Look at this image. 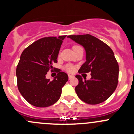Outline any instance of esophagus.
Listing matches in <instances>:
<instances>
[{
    "instance_id": "obj_1",
    "label": "esophagus",
    "mask_w": 134,
    "mask_h": 134,
    "mask_svg": "<svg viewBox=\"0 0 134 134\" xmlns=\"http://www.w3.org/2000/svg\"><path fill=\"white\" fill-rule=\"evenodd\" d=\"M73 78H75V76L72 75H69V79L71 80Z\"/></svg>"
}]
</instances>
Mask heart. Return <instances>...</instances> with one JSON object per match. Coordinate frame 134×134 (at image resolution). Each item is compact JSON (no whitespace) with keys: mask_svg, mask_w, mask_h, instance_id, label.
<instances>
[{"mask_svg":"<svg viewBox=\"0 0 134 134\" xmlns=\"http://www.w3.org/2000/svg\"><path fill=\"white\" fill-rule=\"evenodd\" d=\"M66 69H67L69 72H72V71H74V68L72 66H67V67H66Z\"/></svg>","mask_w":134,"mask_h":134,"instance_id":"1","label":"heart"}]
</instances>
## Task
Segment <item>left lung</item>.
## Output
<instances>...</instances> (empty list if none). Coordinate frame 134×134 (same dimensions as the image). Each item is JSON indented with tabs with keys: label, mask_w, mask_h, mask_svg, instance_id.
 <instances>
[{
	"label": "left lung",
	"mask_w": 134,
	"mask_h": 134,
	"mask_svg": "<svg viewBox=\"0 0 134 134\" xmlns=\"http://www.w3.org/2000/svg\"><path fill=\"white\" fill-rule=\"evenodd\" d=\"M86 51V62L78 72H91L90 80H78L75 91L82 101L89 104L103 102L113 94L117 87L119 78V65L113 51L108 45L90 34L69 36Z\"/></svg>",
	"instance_id": "left-lung-1"
}]
</instances>
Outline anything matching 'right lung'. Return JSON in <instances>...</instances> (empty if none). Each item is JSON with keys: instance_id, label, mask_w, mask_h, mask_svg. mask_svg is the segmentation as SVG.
I'll use <instances>...</instances> for the list:
<instances>
[{"instance_id": "1", "label": "right lung", "mask_w": 134, "mask_h": 134, "mask_svg": "<svg viewBox=\"0 0 134 134\" xmlns=\"http://www.w3.org/2000/svg\"><path fill=\"white\" fill-rule=\"evenodd\" d=\"M66 36L43 37L25 48L16 69L17 86L27 102L36 107H48L56 103L68 75L59 71L52 81L46 78L52 65L57 63L61 45Z\"/></svg>"}]
</instances>
